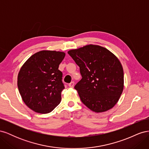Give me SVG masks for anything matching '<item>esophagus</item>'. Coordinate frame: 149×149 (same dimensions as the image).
Segmentation results:
<instances>
[{"mask_svg":"<svg viewBox=\"0 0 149 149\" xmlns=\"http://www.w3.org/2000/svg\"><path fill=\"white\" fill-rule=\"evenodd\" d=\"M68 86H69V87H70V88H73L74 86V83L73 81H72L71 83H70L68 84Z\"/></svg>","mask_w":149,"mask_h":149,"instance_id":"obj_1","label":"esophagus"}]
</instances>
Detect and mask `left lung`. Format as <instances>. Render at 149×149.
<instances>
[{
	"label": "left lung",
	"mask_w": 149,
	"mask_h": 149,
	"mask_svg": "<svg viewBox=\"0 0 149 149\" xmlns=\"http://www.w3.org/2000/svg\"><path fill=\"white\" fill-rule=\"evenodd\" d=\"M68 53L82 76L74 86L82 102L95 112L113 107L124 89L123 68L118 57L107 48L91 44Z\"/></svg>",
	"instance_id": "1"
}]
</instances>
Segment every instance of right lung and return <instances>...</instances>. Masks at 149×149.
I'll return each instance as SVG.
<instances>
[{"instance_id":"add662e5","label":"right lung","mask_w":149,"mask_h":149,"mask_svg":"<svg viewBox=\"0 0 149 149\" xmlns=\"http://www.w3.org/2000/svg\"><path fill=\"white\" fill-rule=\"evenodd\" d=\"M65 53L42 50L31 55L18 74L17 86L25 104L40 114L52 111L61 102L65 88L58 70Z\"/></svg>"}]
</instances>
